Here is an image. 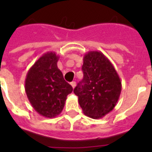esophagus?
I'll return each mask as SVG.
<instances>
[{
	"label": "esophagus",
	"instance_id": "1",
	"mask_svg": "<svg viewBox=\"0 0 152 152\" xmlns=\"http://www.w3.org/2000/svg\"><path fill=\"white\" fill-rule=\"evenodd\" d=\"M71 85L72 86V88H75V86H76V82L75 81H72V82H71Z\"/></svg>",
	"mask_w": 152,
	"mask_h": 152
}]
</instances>
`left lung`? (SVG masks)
Masks as SVG:
<instances>
[{
    "label": "left lung",
    "instance_id": "1",
    "mask_svg": "<svg viewBox=\"0 0 152 152\" xmlns=\"http://www.w3.org/2000/svg\"><path fill=\"white\" fill-rule=\"evenodd\" d=\"M84 78L74 89L86 116L100 119L112 111L122 90L121 80L112 63L101 52L90 51L84 56Z\"/></svg>",
    "mask_w": 152,
    "mask_h": 152
}]
</instances>
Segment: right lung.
Masks as SVG:
<instances>
[{
  "mask_svg": "<svg viewBox=\"0 0 152 152\" xmlns=\"http://www.w3.org/2000/svg\"><path fill=\"white\" fill-rule=\"evenodd\" d=\"M58 59L54 52L43 54L29 68L25 80L29 103L39 114L47 118L61 113L67 96L73 91L58 68Z\"/></svg>",
  "mask_w": 152,
  "mask_h": 152,
  "instance_id": "add662e5",
  "label": "right lung"
}]
</instances>
